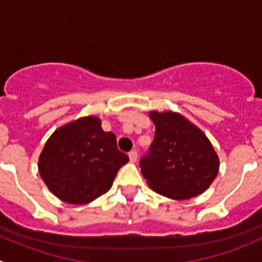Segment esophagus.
<instances>
[{"instance_id":"obj_1","label":"esophagus","mask_w":262,"mask_h":262,"mask_svg":"<svg viewBox=\"0 0 262 262\" xmlns=\"http://www.w3.org/2000/svg\"><path fill=\"white\" fill-rule=\"evenodd\" d=\"M137 158H138V152L137 150H130L129 152V160H130V162H136Z\"/></svg>"}]
</instances>
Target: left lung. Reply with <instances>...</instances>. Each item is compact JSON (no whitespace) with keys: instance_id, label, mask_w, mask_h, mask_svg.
Listing matches in <instances>:
<instances>
[{"instance_id":"obj_1","label":"left lung","mask_w":262,"mask_h":262,"mask_svg":"<svg viewBox=\"0 0 262 262\" xmlns=\"http://www.w3.org/2000/svg\"><path fill=\"white\" fill-rule=\"evenodd\" d=\"M155 139L139 161L152 190L166 198L185 200L203 194L218 175L219 158L204 133L172 112H150Z\"/></svg>"}]
</instances>
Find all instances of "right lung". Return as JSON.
<instances>
[{"instance_id": "add662e5", "label": "right lung", "mask_w": 262, "mask_h": 262, "mask_svg": "<svg viewBox=\"0 0 262 262\" xmlns=\"http://www.w3.org/2000/svg\"><path fill=\"white\" fill-rule=\"evenodd\" d=\"M129 161L104 132L96 116H84L58 128L39 157V173L58 199L87 204L110 190L119 168Z\"/></svg>"}]
</instances>
